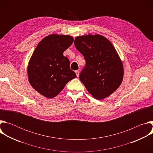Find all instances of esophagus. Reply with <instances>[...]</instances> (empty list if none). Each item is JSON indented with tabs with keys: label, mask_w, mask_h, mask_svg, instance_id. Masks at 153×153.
<instances>
[{
	"label": "esophagus",
	"mask_w": 153,
	"mask_h": 153,
	"mask_svg": "<svg viewBox=\"0 0 153 153\" xmlns=\"http://www.w3.org/2000/svg\"><path fill=\"white\" fill-rule=\"evenodd\" d=\"M75 73H76V75H77V77H79V70H76L75 71Z\"/></svg>",
	"instance_id": "obj_1"
}]
</instances>
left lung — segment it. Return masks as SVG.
Listing matches in <instances>:
<instances>
[{
	"instance_id": "1",
	"label": "left lung",
	"mask_w": 153,
	"mask_h": 153,
	"mask_svg": "<svg viewBox=\"0 0 153 153\" xmlns=\"http://www.w3.org/2000/svg\"><path fill=\"white\" fill-rule=\"evenodd\" d=\"M74 45L86 60L79 79L92 96L99 100L113 94L123 79V66L116 48L100 34L77 36Z\"/></svg>"
}]
</instances>
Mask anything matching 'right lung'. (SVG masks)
<instances>
[{
    "mask_svg": "<svg viewBox=\"0 0 153 153\" xmlns=\"http://www.w3.org/2000/svg\"><path fill=\"white\" fill-rule=\"evenodd\" d=\"M73 40L68 35H48L38 43L29 60V82L36 91L47 98L57 96L65 85L76 77L70 68L69 59L63 55Z\"/></svg>",
    "mask_w": 153,
    "mask_h": 153,
    "instance_id": "1",
    "label": "right lung"
}]
</instances>
